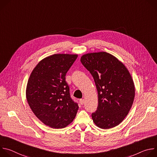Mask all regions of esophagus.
Instances as JSON below:
<instances>
[{"instance_id":"34e87169","label":"esophagus","mask_w":157,"mask_h":157,"mask_svg":"<svg viewBox=\"0 0 157 157\" xmlns=\"http://www.w3.org/2000/svg\"><path fill=\"white\" fill-rule=\"evenodd\" d=\"M79 103H80L81 105H82V104H84V99H79Z\"/></svg>"}]
</instances>
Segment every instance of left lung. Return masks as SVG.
<instances>
[{
  "instance_id": "1",
  "label": "left lung",
  "mask_w": 157,
  "mask_h": 157,
  "mask_svg": "<svg viewBox=\"0 0 157 157\" xmlns=\"http://www.w3.org/2000/svg\"><path fill=\"white\" fill-rule=\"evenodd\" d=\"M81 61L93 76L98 93L93 122L103 129L118 125L127 116L135 98L129 71L117 58L104 52L83 55Z\"/></svg>"
}]
</instances>
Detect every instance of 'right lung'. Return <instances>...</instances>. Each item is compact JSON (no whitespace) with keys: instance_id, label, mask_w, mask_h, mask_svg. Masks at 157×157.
Instances as JSON below:
<instances>
[{"instance_id":"1","label":"right lung","mask_w":157,"mask_h":157,"mask_svg":"<svg viewBox=\"0 0 157 157\" xmlns=\"http://www.w3.org/2000/svg\"><path fill=\"white\" fill-rule=\"evenodd\" d=\"M78 55L55 54L41 60L26 88L28 104L36 117L53 128H62L75 118L78 105L70 97L66 75Z\"/></svg>"}]
</instances>
